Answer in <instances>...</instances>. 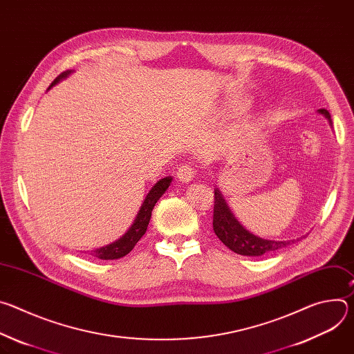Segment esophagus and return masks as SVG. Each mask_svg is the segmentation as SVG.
Masks as SVG:
<instances>
[{"mask_svg":"<svg viewBox=\"0 0 354 354\" xmlns=\"http://www.w3.org/2000/svg\"><path fill=\"white\" fill-rule=\"evenodd\" d=\"M176 175H178V179H179V180H182V182H190V180L194 178V175H196V168H194L193 165H190V164H185V165H182V167L178 169Z\"/></svg>","mask_w":354,"mask_h":354,"instance_id":"esophagus-1","label":"esophagus"}]
</instances>
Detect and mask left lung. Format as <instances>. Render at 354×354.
<instances>
[{
	"instance_id": "obj_1",
	"label": "left lung",
	"mask_w": 354,
	"mask_h": 354,
	"mask_svg": "<svg viewBox=\"0 0 354 354\" xmlns=\"http://www.w3.org/2000/svg\"><path fill=\"white\" fill-rule=\"evenodd\" d=\"M319 112L325 115L330 122V115L328 111L321 109ZM213 230L227 248L243 257H261L268 254V252L277 250L290 243V241L262 239L246 231L232 216L218 189L214 190Z\"/></svg>"
}]
</instances>
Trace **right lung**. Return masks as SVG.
I'll return each mask as SVG.
<instances>
[{"instance_id":"obj_1","label":"right lung","mask_w":354,"mask_h":354,"mask_svg":"<svg viewBox=\"0 0 354 354\" xmlns=\"http://www.w3.org/2000/svg\"><path fill=\"white\" fill-rule=\"evenodd\" d=\"M68 74H70L68 71L60 74L53 81V84L59 82L62 78L67 77ZM171 180H172V178H164L153 186V189L149 190L145 200L142 201V206L140 207V212H138L133 225L130 227V230L120 239H118L116 242H113L111 245H106L104 248L91 250V255L97 258V259H102V261H113V259H119V258L126 257L129 252L136 246V243L141 239V236L145 234L149 218H151V212H153V209H154L157 201L160 200V197L169 187Z\"/></svg>"}]
</instances>
